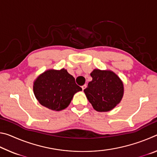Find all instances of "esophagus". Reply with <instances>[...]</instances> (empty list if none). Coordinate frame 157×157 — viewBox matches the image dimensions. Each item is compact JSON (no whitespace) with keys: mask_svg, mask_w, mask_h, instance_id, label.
I'll list each match as a JSON object with an SVG mask.
<instances>
[{"mask_svg":"<svg viewBox=\"0 0 157 157\" xmlns=\"http://www.w3.org/2000/svg\"><path fill=\"white\" fill-rule=\"evenodd\" d=\"M86 88V84H84L83 86H82V90H83V91Z\"/></svg>","mask_w":157,"mask_h":157,"instance_id":"34e87169","label":"esophagus"}]
</instances>
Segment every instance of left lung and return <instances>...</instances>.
<instances>
[{"instance_id":"obj_1","label":"left lung","mask_w":157,"mask_h":157,"mask_svg":"<svg viewBox=\"0 0 157 157\" xmlns=\"http://www.w3.org/2000/svg\"><path fill=\"white\" fill-rule=\"evenodd\" d=\"M89 82L84 92L95 110L105 112L119 104L124 94L123 83L111 71L94 69L91 73Z\"/></svg>"}]
</instances>
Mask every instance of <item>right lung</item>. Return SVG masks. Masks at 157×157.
<instances>
[{
	"label": "right lung",
	"mask_w": 157,
	"mask_h": 157,
	"mask_svg": "<svg viewBox=\"0 0 157 157\" xmlns=\"http://www.w3.org/2000/svg\"><path fill=\"white\" fill-rule=\"evenodd\" d=\"M33 91L41 105L58 111L67 107L74 94L82 91V88L66 69H50L34 80Z\"/></svg>",
	"instance_id": "add662e5"
}]
</instances>
